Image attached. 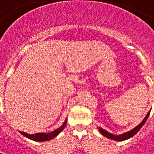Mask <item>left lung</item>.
I'll return each mask as SVG.
<instances>
[{"instance_id": "1", "label": "left lung", "mask_w": 154, "mask_h": 154, "mask_svg": "<svg viewBox=\"0 0 154 154\" xmlns=\"http://www.w3.org/2000/svg\"><path fill=\"white\" fill-rule=\"evenodd\" d=\"M149 114H150V111H148V114H147L146 116H145V118L143 120V122H142L138 126H137L135 128L132 129L131 131H128V132H125V133H123V134H121V135H114V134H111V133L106 132V130H104V129H102L101 128H99L98 129H99V132H100L102 135L105 136L106 137H107V138L115 140V141H124V140L129 139L130 137H133L137 132L139 131L141 128H143V126L145 124L146 121L148 120V116H149Z\"/></svg>"}]
</instances>
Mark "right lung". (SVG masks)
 Here are the masks:
<instances>
[{
    "instance_id": "right-lung-1",
    "label": "right lung",
    "mask_w": 154,
    "mask_h": 154,
    "mask_svg": "<svg viewBox=\"0 0 154 154\" xmlns=\"http://www.w3.org/2000/svg\"><path fill=\"white\" fill-rule=\"evenodd\" d=\"M67 123V120H65V122H63V125L59 128L58 129L54 130V132H49V133H44V132H41V133H35V134H28L24 132H20L21 134L23 136H25L26 137L29 138L31 140L33 141H37V142H44V141H49V140L53 139L54 137H55L56 136H58L59 134V132H61L63 130V128H65Z\"/></svg>"
}]
</instances>
